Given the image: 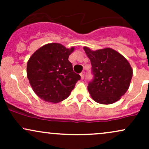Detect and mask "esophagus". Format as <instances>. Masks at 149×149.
I'll use <instances>...</instances> for the list:
<instances>
[{
    "mask_svg": "<svg viewBox=\"0 0 149 149\" xmlns=\"http://www.w3.org/2000/svg\"><path fill=\"white\" fill-rule=\"evenodd\" d=\"M80 75V77H81V79L82 80L84 79V78H85V72H84V71H83V72H82Z\"/></svg>",
    "mask_w": 149,
    "mask_h": 149,
    "instance_id": "34e87169",
    "label": "esophagus"
}]
</instances>
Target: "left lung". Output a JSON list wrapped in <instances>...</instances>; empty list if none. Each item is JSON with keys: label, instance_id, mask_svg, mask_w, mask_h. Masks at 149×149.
<instances>
[{"label": "left lung", "instance_id": "8db88e82", "mask_svg": "<svg viewBox=\"0 0 149 149\" xmlns=\"http://www.w3.org/2000/svg\"><path fill=\"white\" fill-rule=\"evenodd\" d=\"M92 64L93 79L88 90L97 103L111 104L123 96L130 84L132 69L122 54L111 48L91 50L84 47Z\"/></svg>", "mask_w": 149, "mask_h": 149}]
</instances>
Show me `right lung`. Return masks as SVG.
<instances>
[{
    "label": "right lung",
    "instance_id": "add662e5",
    "mask_svg": "<svg viewBox=\"0 0 149 149\" xmlns=\"http://www.w3.org/2000/svg\"><path fill=\"white\" fill-rule=\"evenodd\" d=\"M74 47L49 43L36 51L27 62V78L36 95L45 102L58 103L69 96L79 74L73 72L69 57Z\"/></svg>",
    "mask_w": 149,
    "mask_h": 149
}]
</instances>
